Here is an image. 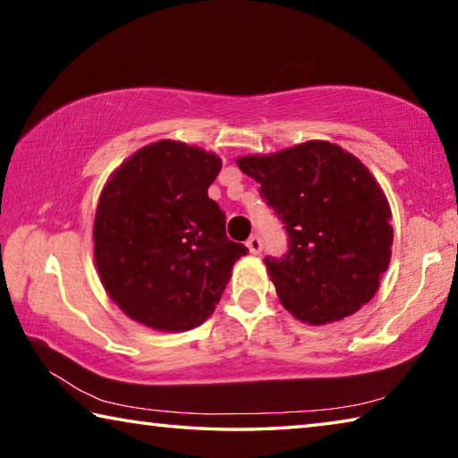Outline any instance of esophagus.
<instances>
[{
    "instance_id": "obj_1",
    "label": "esophagus",
    "mask_w": 458,
    "mask_h": 458,
    "mask_svg": "<svg viewBox=\"0 0 458 458\" xmlns=\"http://www.w3.org/2000/svg\"><path fill=\"white\" fill-rule=\"evenodd\" d=\"M246 246L252 254H260L262 252V238L259 234H252L250 238L246 240Z\"/></svg>"
}]
</instances>
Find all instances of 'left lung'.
<instances>
[{
    "label": "left lung",
    "instance_id": "1",
    "mask_svg": "<svg viewBox=\"0 0 458 458\" xmlns=\"http://www.w3.org/2000/svg\"><path fill=\"white\" fill-rule=\"evenodd\" d=\"M284 224L289 244L265 265L289 313L309 325L353 315L390 265V206L368 167L327 141L240 157Z\"/></svg>",
    "mask_w": 458,
    "mask_h": 458
}]
</instances>
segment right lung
Returning <instances> with one entry per match:
<instances>
[{
	"mask_svg": "<svg viewBox=\"0 0 458 458\" xmlns=\"http://www.w3.org/2000/svg\"><path fill=\"white\" fill-rule=\"evenodd\" d=\"M214 153L180 141L139 149L106 182L95 218V260L105 291L131 319L188 331L214 313L248 248L226 236V214L208 188Z\"/></svg>",
	"mask_w": 458,
	"mask_h": 458,
	"instance_id": "obj_1",
	"label": "right lung"
}]
</instances>
